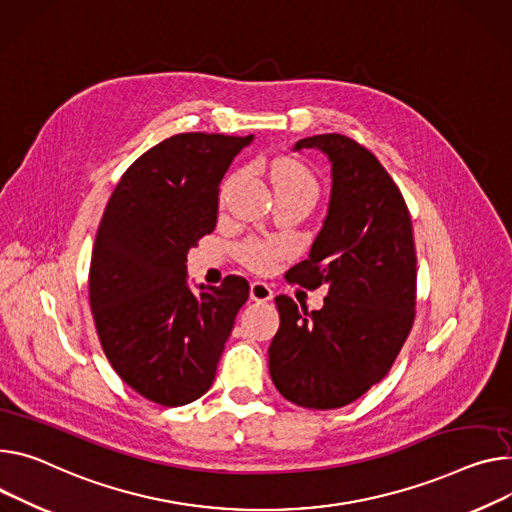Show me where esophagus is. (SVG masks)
<instances>
[{"instance_id":"esophagus-1","label":"esophagus","mask_w":512,"mask_h":512,"mask_svg":"<svg viewBox=\"0 0 512 512\" xmlns=\"http://www.w3.org/2000/svg\"><path fill=\"white\" fill-rule=\"evenodd\" d=\"M272 289L266 285V283H260V281H254L250 285V299L256 301V303H266L272 299Z\"/></svg>"}]
</instances>
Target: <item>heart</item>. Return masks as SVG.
I'll use <instances>...</instances> for the list:
<instances>
[{"label": "heart", "instance_id": "1", "mask_svg": "<svg viewBox=\"0 0 512 512\" xmlns=\"http://www.w3.org/2000/svg\"><path fill=\"white\" fill-rule=\"evenodd\" d=\"M270 180L277 192L305 194L313 201L318 196L316 176H313V172L303 162L295 160V157H279V160H274L270 164ZM277 256L279 250L262 240H248L240 246V260L256 272L270 270Z\"/></svg>", "mask_w": 512, "mask_h": 512}]
</instances>
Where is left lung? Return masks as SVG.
Segmentation results:
<instances>
[{
  "instance_id": "obj_1",
  "label": "left lung",
  "mask_w": 512,
  "mask_h": 512,
  "mask_svg": "<svg viewBox=\"0 0 512 512\" xmlns=\"http://www.w3.org/2000/svg\"><path fill=\"white\" fill-rule=\"evenodd\" d=\"M332 164L330 207L309 258L289 283L326 287L324 307L279 295L281 328L268 348L272 383L311 410L359 400L396 363L416 316V248L398 184L355 139L326 133L295 143Z\"/></svg>"
}]
</instances>
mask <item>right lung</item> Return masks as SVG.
I'll use <instances>...</instances> for the list:
<instances>
[{
	"label": "right lung",
	"mask_w": 512,
	"mask_h": 512,
	"mask_svg": "<svg viewBox=\"0 0 512 512\" xmlns=\"http://www.w3.org/2000/svg\"><path fill=\"white\" fill-rule=\"evenodd\" d=\"M248 137L180 133L135 160L102 215L90 264V307L112 369L143 398L184 406L213 385L242 277L186 285V254L217 225L219 184Z\"/></svg>",
	"instance_id": "add662e5"
}]
</instances>
